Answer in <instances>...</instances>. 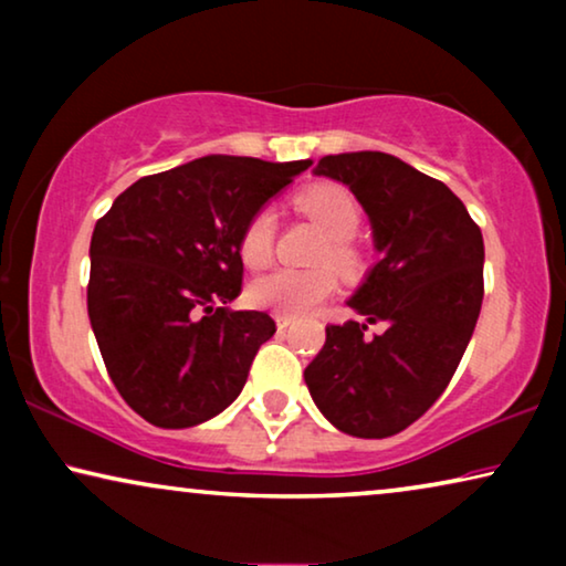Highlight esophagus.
I'll list each match as a JSON object with an SVG mask.
<instances>
[{"label":"esophagus","mask_w":566,"mask_h":566,"mask_svg":"<svg viewBox=\"0 0 566 566\" xmlns=\"http://www.w3.org/2000/svg\"><path fill=\"white\" fill-rule=\"evenodd\" d=\"M275 324H277V329H289V327H291V324H293V316L277 314V316H275Z\"/></svg>","instance_id":"1"}]
</instances>
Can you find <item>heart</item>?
I'll list each match as a JSON object with an SVG mask.
<instances>
[{
    "label": "heart",
    "mask_w": 566,
    "mask_h": 566,
    "mask_svg": "<svg viewBox=\"0 0 566 566\" xmlns=\"http://www.w3.org/2000/svg\"><path fill=\"white\" fill-rule=\"evenodd\" d=\"M293 206L308 219L319 223L327 231L329 247L324 250V260L332 262L343 275H353L360 268V254L355 250L350 237L360 227V206L343 185L319 182L312 188L301 190ZM275 242V216L268 208H262L247 221V227L239 237V254L244 265L262 268L273 258ZM337 289V277L329 268L319 270H293L281 268L273 273L254 277L247 289V296L258 308L268 312L301 316L316 308L322 301H327Z\"/></svg>",
    "instance_id": "obj_1"
}]
</instances>
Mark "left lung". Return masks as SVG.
<instances>
[{
  "instance_id": "left-lung-1",
  "label": "left lung",
  "mask_w": 566,
  "mask_h": 566,
  "mask_svg": "<svg viewBox=\"0 0 566 566\" xmlns=\"http://www.w3.org/2000/svg\"><path fill=\"white\" fill-rule=\"evenodd\" d=\"M314 175L358 198L381 254L347 298L363 322L329 324L304 381L355 438H389L436 405L474 335L484 298L482 231L440 180L384 151L322 157ZM381 321V336L365 335Z\"/></svg>"
}]
</instances>
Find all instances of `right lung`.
<instances>
[{"label": "right lung", "mask_w": 566, "mask_h": 566, "mask_svg": "<svg viewBox=\"0 0 566 566\" xmlns=\"http://www.w3.org/2000/svg\"><path fill=\"white\" fill-rule=\"evenodd\" d=\"M312 159H192L142 177L113 200L90 244L87 312L126 405L157 428H192L247 384L265 312H231L242 293L247 221Z\"/></svg>", "instance_id": "1"}]
</instances>
